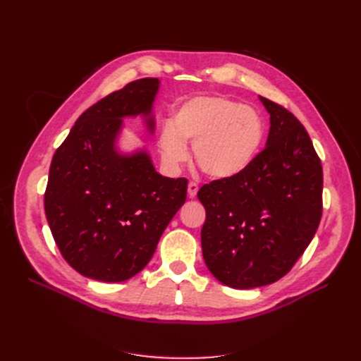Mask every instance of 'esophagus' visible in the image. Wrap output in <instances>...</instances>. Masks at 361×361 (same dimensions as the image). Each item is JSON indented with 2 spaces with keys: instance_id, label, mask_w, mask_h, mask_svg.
<instances>
[{
  "instance_id": "esophagus-1",
  "label": "esophagus",
  "mask_w": 361,
  "mask_h": 361,
  "mask_svg": "<svg viewBox=\"0 0 361 361\" xmlns=\"http://www.w3.org/2000/svg\"><path fill=\"white\" fill-rule=\"evenodd\" d=\"M197 191H199V183L197 182H190L188 183V195L191 199H194L195 195H197Z\"/></svg>"
}]
</instances>
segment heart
Here are the masks:
<instances>
[{"mask_svg": "<svg viewBox=\"0 0 361 361\" xmlns=\"http://www.w3.org/2000/svg\"><path fill=\"white\" fill-rule=\"evenodd\" d=\"M264 138V117L255 106L224 94H203L178 108L173 125L161 128L158 146L167 166L176 169L190 157V141L199 167L224 179L243 173L255 161Z\"/></svg>", "mask_w": 361, "mask_h": 361, "instance_id": "heart-1", "label": "heart"}]
</instances>
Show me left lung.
<instances>
[{"instance_id": "left-lung-1", "label": "left lung", "mask_w": 361, "mask_h": 361, "mask_svg": "<svg viewBox=\"0 0 361 361\" xmlns=\"http://www.w3.org/2000/svg\"><path fill=\"white\" fill-rule=\"evenodd\" d=\"M259 97L271 116L267 147L243 173L206 183L197 194L206 209L204 264L236 289L286 276L322 216V166L307 130L288 108Z\"/></svg>"}]
</instances>
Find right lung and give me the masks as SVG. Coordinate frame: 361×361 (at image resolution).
Masks as SVG:
<instances>
[{
	"mask_svg": "<svg viewBox=\"0 0 361 361\" xmlns=\"http://www.w3.org/2000/svg\"><path fill=\"white\" fill-rule=\"evenodd\" d=\"M158 78H141L85 110L54 154L45 214L61 256L99 281L134 277L154 256L159 238L187 200L188 180L155 171L146 152L120 155L123 117L152 113Z\"/></svg>",
	"mask_w": 361,
	"mask_h": 361,
	"instance_id": "obj_1",
	"label": "right lung"
}]
</instances>
